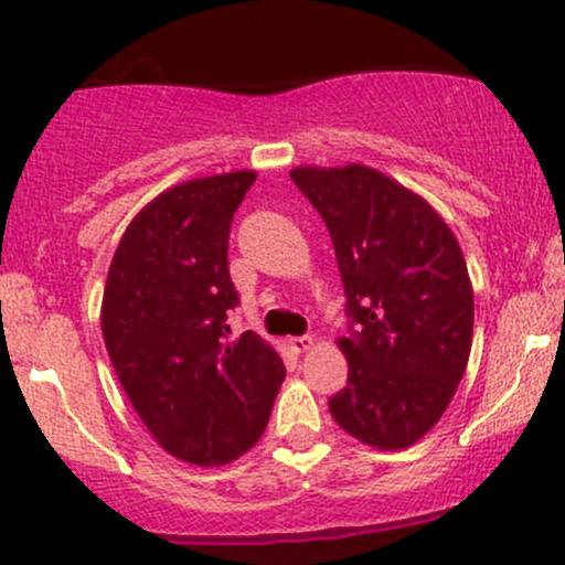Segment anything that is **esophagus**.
<instances>
[{
	"mask_svg": "<svg viewBox=\"0 0 565 565\" xmlns=\"http://www.w3.org/2000/svg\"><path fill=\"white\" fill-rule=\"evenodd\" d=\"M289 348L295 352H308L312 348V337H291Z\"/></svg>",
	"mask_w": 565,
	"mask_h": 565,
	"instance_id": "esophagus-1",
	"label": "esophagus"
}]
</instances>
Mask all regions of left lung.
Segmentation results:
<instances>
[{"mask_svg":"<svg viewBox=\"0 0 565 565\" xmlns=\"http://www.w3.org/2000/svg\"><path fill=\"white\" fill-rule=\"evenodd\" d=\"M323 217L348 295L350 373L331 416L376 450L416 445L463 379L473 289L455 234L424 196L369 166L289 173Z\"/></svg>","mask_w":565,"mask_h":565,"instance_id":"left-lung-1","label":"left lung"}]
</instances>
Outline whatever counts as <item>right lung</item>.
Instances as JSON below:
<instances>
[{
    "instance_id": "1",
    "label": "right lung",
    "mask_w": 565,
    "mask_h": 565,
    "mask_svg": "<svg viewBox=\"0 0 565 565\" xmlns=\"http://www.w3.org/2000/svg\"><path fill=\"white\" fill-rule=\"evenodd\" d=\"M257 179L234 171L166 189L128 223L107 270L102 337L134 411L173 458L236 460L268 426L287 369L255 331L231 342L239 305L228 231Z\"/></svg>"
}]
</instances>
